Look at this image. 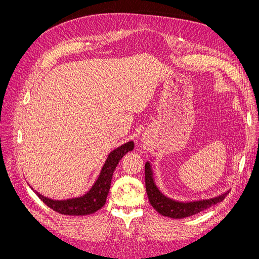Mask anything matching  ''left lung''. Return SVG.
<instances>
[{
  "label": "left lung",
  "mask_w": 259,
  "mask_h": 259,
  "mask_svg": "<svg viewBox=\"0 0 259 259\" xmlns=\"http://www.w3.org/2000/svg\"><path fill=\"white\" fill-rule=\"evenodd\" d=\"M150 161H152V159H150ZM150 161H147L145 164L146 191L149 201H150V204L158 213L163 216L178 219L195 215L200 213V211L210 207L211 205H215L217 203L222 202L227 197V194L229 193V191H226L222 194L216 195L214 198L185 202L170 199L167 195L164 194L159 189V187L156 186Z\"/></svg>",
  "instance_id": "obj_1"
}]
</instances>
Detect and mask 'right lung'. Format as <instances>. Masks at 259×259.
Segmentation results:
<instances>
[{"label": "right lung", "mask_w": 259, "mask_h": 259, "mask_svg": "<svg viewBox=\"0 0 259 259\" xmlns=\"http://www.w3.org/2000/svg\"><path fill=\"white\" fill-rule=\"evenodd\" d=\"M134 142H127L120 147L115 148L113 151L109 153L104 166L101 168L98 178L94 183L91 189L83 194L82 197H76L66 200H54L32 189L38 198H40L46 205L50 206L55 211L62 215H72V216H83L95 213L106 204L109 190H110L111 179L113 171L119 164L120 160L127 152L134 149Z\"/></svg>", "instance_id": "obj_1"}]
</instances>
